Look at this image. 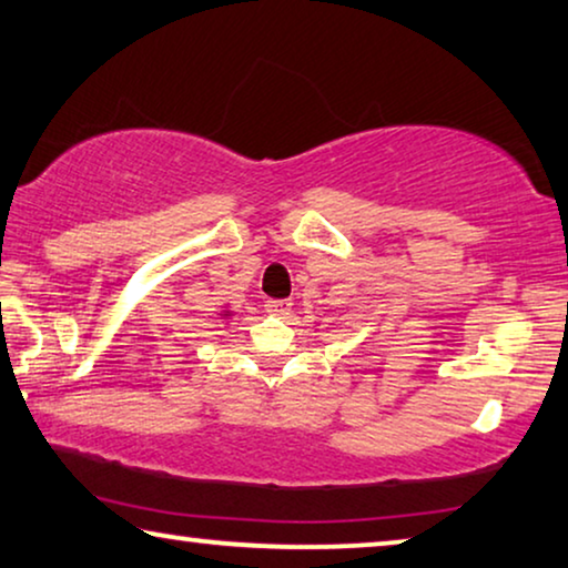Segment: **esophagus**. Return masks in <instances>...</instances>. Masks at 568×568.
I'll use <instances>...</instances> for the list:
<instances>
[{
	"label": "esophagus",
	"instance_id": "esophagus-1",
	"mask_svg": "<svg viewBox=\"0 0 568 568\" xmlns=\"http://www.w3.org/2000/svg\"><path fill=\"white\" fill-rule=\"evenodd\" d=\"M291 305H293L291 298H277V301H267V303H265V311L270 313V316H281V318H285L287 313H291Z\"/></svg>",
	"mask_w": 568,
	"mask_h": 568
}]
</instances>
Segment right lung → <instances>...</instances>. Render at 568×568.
<instances>
[{
  "label": "right lung",
  "instance_id": "add662e5",
  "mask_svg": "<svg viewBox=\"0 0 568 568\" xmlns=\"http://www.w3.org/2000/svg\"><path fill=\"white\" fill-rule=\"evenodd\" d=\"M227 313H230V311H224V316H227Z\"/></svg>",
  "mask_w": 568,
  "mask_h": 568
}]
</instances>
